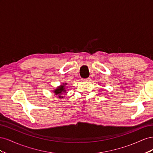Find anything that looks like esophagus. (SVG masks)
Instances as JSON below:
<instances>
[{
	"label": "esophagus",
	"mask_w": 153,
	"mask_h": 153,
	"mask_svg": "<svg viewBox=\"0 0 153 153\" xmlns=\"http://www.w3.org/2000/svg\"><path fill=\"white\" fill-rule=\"evenodd\" d=\"M82 81H84V82H87V81H89V78H82Z\"/></svg>",
	"instance_id": "34e87169"
}]
</instances>
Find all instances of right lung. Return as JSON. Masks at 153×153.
<instances>
[{
  "instance_id": "obj_1",
  "label": "right lung",
  "mask_w": 153,
  "mask_h": 153,
  "mask_svg": "<svg viewBox=\"0 0 153 153\" xmlns=\"http://www.w3.org/2000/svg\"><path fill=\"white\" fill-rule=\"evenodd\" d=\"M67 85V83H64L62 85H61L59 87H57L53 91L54 93L55 94V95H59V98H63V96H61L60 95L62 94L63 93L65 94L66 93V89H65V86Z\"/></svg>"
}]
</instances>
